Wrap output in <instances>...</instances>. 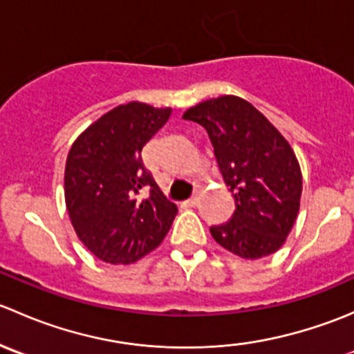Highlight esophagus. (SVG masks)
<instances>
[{
	"label": "esophagus",
	"instance_id": "esophagus-1",
	"mask_svg": "<svg viewBox=\"0 0 354 354\" xmlns=\"http://www.w3.org/2000/svg\"><path fill=\"white\" fill-rule=\"evenodd\" d=\"M197 203H198V195H194V197L187 200V205L188 207H195V205H197Z\"/></svg>",
	"mask_w": 354,
	"mask_h": 354
}]
</instances>
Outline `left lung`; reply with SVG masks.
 <instances>
[{
    "mask_svg": "<svg viewBox=\"0 0 354 354\" xmlns=\"http://www.w3.org/2000/svg\"><path fill=\"white\" fill-rule=\"evenodd\" d=\"M183 120L207 130L236 205L226 224L210 227L214 240L241 259L277 252L291 233L303 188L301 169L286 138L236 95L200 102L185 111Z\"/></svg>",
    "mask_w": 354,
    "mask_h": 354,
    "instance_id": "left-lung-1",
    "label": "left lung"
}]
</instances>
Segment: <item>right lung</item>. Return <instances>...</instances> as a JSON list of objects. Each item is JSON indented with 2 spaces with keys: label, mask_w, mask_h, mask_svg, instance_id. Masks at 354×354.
Segmentation results:
<instances>
[{
  "label": "right lung",
  "mask_w": 354,
  "mask_h": 354,
  "mask_svg": "<svg viewBox=\"0 0 354 354\" xmlns=\"http://www.w3.org/2000/svg\"><path fill=\"white\" fill-rule=\"evenodd\" d=\"M169 116L171 108L121 104L82 131L68 152V216L78 240L102 262L140 260L160 245L176 217L178 207L142 162V149Z\"/></svg>",
  "instance_id": "obj_1"
}]
</instances>
